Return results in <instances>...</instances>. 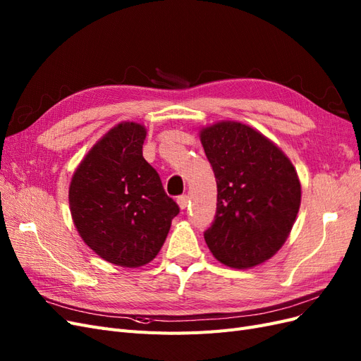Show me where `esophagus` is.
Returning <instances> with one entry per match:
<instances>
[{"instance_id": "esophagus-1", "label": "esophagus", "mask_w": 361, "mask_h": 361, "mask_svg": "<svg viewBox=\"0 0 361 361\" xmlns=\"http://www.w3.org/2000/svg\"><path fill=\"white\" fill-rule=\"evenodd\" d=\"M178 204H179L180 209H185V207L190 204V197H188V195L185 194V195H180V197H178Z\"/></svg>"}]
</instances>
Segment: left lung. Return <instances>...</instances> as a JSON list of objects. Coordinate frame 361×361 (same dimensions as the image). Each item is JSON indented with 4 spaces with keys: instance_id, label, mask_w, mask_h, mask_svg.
I'll return each mask as SVG.
<instances>
[{
    "instance_id": "1",
    "label": "left lung",
    "mask_w": 361,
    "mask_h": 361,
    "mask_svg": "<svg viewBox=\"0 0 361 361\" xmlns=\"http://www.w3.org/2000/svg\"><path fill=\"white\" fill-rule=\"evenodd\" d=\"M216 179V215L204 241L223 265L247 269L274 256L292 231L301 182L290 159L257 129L221 120L200 129Z\"/></svg>"
}]
</instances>
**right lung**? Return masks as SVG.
Instances as JSON below:
<instances>
[{"label":"right lung","instance_id":"right-lung-1","mask_svg":"<svg viewBox=\"0 0 361 361\" xmlns=\"http://www.w3.org/2000/svg\"><path fill=\"white\" fill-rule=\"evenodd\" d=\"M146 134L145 125L120 122L87 152L69 185L71 215L82 241L123 268L154 260L179 214L143 158Z\"/></svg>","mask_w":361,"mask_h":361}]
</instances>
